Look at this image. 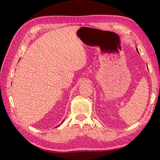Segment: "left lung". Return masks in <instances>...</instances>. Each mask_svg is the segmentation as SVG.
I'll list each match as a JSON object with an SVG mask.
<instances>
[{"label":"left lung","instance_id":"8db88e82","mask_svg":"<svg viewBox=\"0 0 160 160\" xmlns=\"http://www.w3.org/2000/svg\"><path fill=\"white\" fill-rule=\"evenodd\" d=\"M137 51H138V53H139V52H138V48H137Z\"/></svg>","mask_w":160,"mask_h":160}]
</instances>
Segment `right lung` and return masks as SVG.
<instances>
[{"label": "right lung", "instance_id": "add662e5", "mask_svg": "<svg viewBox=\"0 0 160 160\" xmlns=\"http://www.w3.org/2000/svg\"><path fill=\"white\" fill-rule=\"evenodd\" d=\"M62 123H63V122H62ZM58 126H59V125H58Z\"/></svg>", "mask_w": 160, "mask_h": 160}]
</instances>
